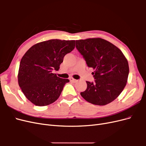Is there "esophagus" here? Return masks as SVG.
Returning a JSON list of instances; mask_svg holds the SVG:
<instances>
[{"label":"esophagus","mask_w":146,"mask_h":146,"mask_svg":"<svg viewBox=\"0 0 146 146\" xmlns=\"http://www.w3.org/2000/svg\"><path fill=\"white\" fill-rule=\"evenodd\" d=\"M69 80H70V82H73V83H76V82L77 81V80H76V79H74V78H70Z\"/></svg>","instance_id":"1"}]
</instances>
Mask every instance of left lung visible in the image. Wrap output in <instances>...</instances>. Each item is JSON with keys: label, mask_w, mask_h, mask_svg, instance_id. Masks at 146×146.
<instances>
[{"label": "left lung", "mask_w": 146, "mask_h": 146, "mask_svg": "<svg viewBox=\"0 0 146 146\" xmlns=\"http://www.w3.org/2000/svg\"><path fill=\"white\" fill-rule=\"evenodd\" d=\"M76 48L88 67L94 70V82H86L87 88L81 96L96 105L111 103L127 82L129 66L125 56L116 46L100 38L76 40Z\"/></svg>", "instance_id": "1"}]
</instances>
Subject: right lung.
I'll return each instance as SVG.
<instances>
[{
  "mask_svg": "<svg viewBox=\"0 0 146 146\" xmlns=\"http://www.w3.org/2000/svg\"><path fill=\"white\" fill-rule=\"evenodd\" d=\"M75 40L50 39L36 44L22 58L17 78L24 94L36 106H46L58 99L69 79L53 73L64 56L75 47Z\"/></svg>",
  "mask_w": 146,
  "mask_h": 146,
  "instance_id": "add662e5",
  "label": "right lung"
}]
</instances>
